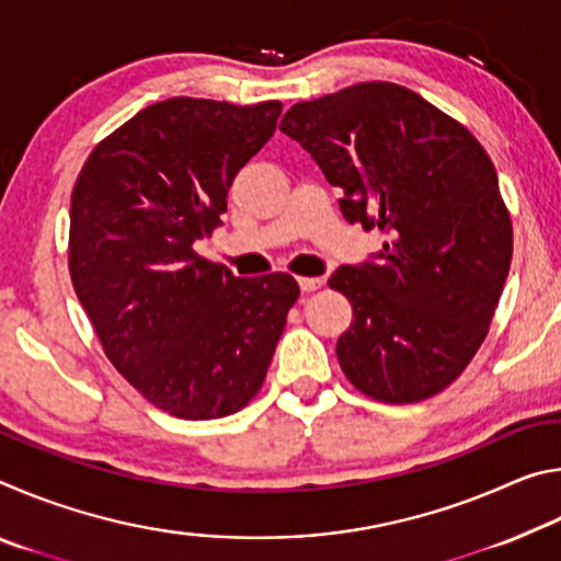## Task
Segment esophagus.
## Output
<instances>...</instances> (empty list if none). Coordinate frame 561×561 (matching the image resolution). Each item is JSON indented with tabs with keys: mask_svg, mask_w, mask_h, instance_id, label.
Returning a JSON list of instances; mask_svg holds the SVG:
<instances>
[{
	"mask_svg": "<svg viewBox=\"0 0 561 561\" xmlns=\"http://www.w3.org/2000/svg\"><path fill=\"white\" fill-rule=\"evenodd\" d=\"M321 284H324V277H299V289H301L304 294L319 289Z\"/></svg>",
	"mask_w": 561,
	"mask_h": 561,
	"instance_id": "1",
	"label": "esophagus"
}]
</instances>
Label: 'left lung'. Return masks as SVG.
Wrapping results in <instances>:
<instances>
[{"label": "left lung", "mask_w": 561, "mask_h": 561, "mask_svg": "<svg viewBox=\"0 0 561 561\" xmlns=\"http://www.w3.org/2000/svg\"><path fill=\"white\" fill-rule=\"evenodd\" d=\"M279 130L334 185L381 250L331 274L354 307L336 344L358 391L415 403L462 374L488 336L512 260L497 173L468 128L388 81L291 106Z\"/></svg>", "instance_id": "8db88e82"}]
</instances>
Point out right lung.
<instances>
[{
	"instance_id": "add662e5",
	"label": "right lung",
	"mask_w": 561,
	"mask_h": 561,
	"mask_svg": "<svg viewBox=\"0 0 561 561\" xmlns=\"http://www.w3.org/2000/svg\"><path fill=\"white\" fill-rule=\"evenodd\" d=\"M279 113V101L153 103L93 148L73 185L76 297L126 381L185 421L252 401L299 297L289 274L242 279L193 250Z\"/></svg>"
}]
</instances>
